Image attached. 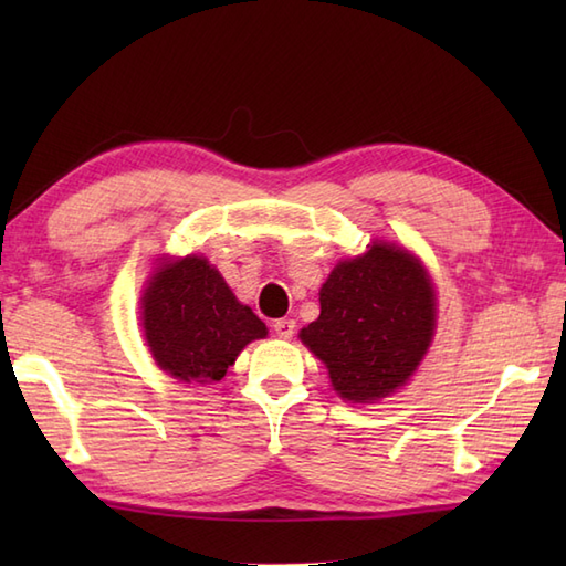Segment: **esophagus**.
<instances>
[{"label":"esophagus","instance_id":"34e87169","mask_svg":"<svg viewBox=\"0 0 566 566\" xmlns=\"http://www.w3.org/2000/svg\"><path fill=\"white\" fill-rule=\"evenodd\" d=\"M272 328H274L276 335H280L282 340H290L292 335H294V331H296V323L292 318H280V321L272 323Z\"/></svg>","mask_w":566,"mask_h":566}]
</instances>
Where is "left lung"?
<instances>
[{"instance_id": "left-lung-1", "label": "left lung", "mask_w": 566, "mask_h": 566, "mask_svg": "<svg viewBox=\"0 0 566 566\" xmlns=\"http://www.w3.org/2000/svg\"><path fill=\"white\" fill-rule=\"evenodd\" d=\"M436 333V290L423 264L391 243L343 260L321 286V316L298 338L350 403H375L411 379Z\"/></svg>"}]
</instances>
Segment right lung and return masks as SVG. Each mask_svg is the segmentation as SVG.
Returning a JSON list of instances; mask_svg holds the SVG:
<instances>
[{"label":"right lung","instance_id":"obj_1","mask_svg":"<svg viewBox=\"0 0 566 566\" xmlns=\"http://www.w3.org/2000/svg\"><path fill=\"white\" fill-rule=\"evenodd\" d=\"M140 308L155 365L185 384L221 381L240 350L268 335L219 270L199 255L160 262Z\"/></svg>","mask_w":566,"mask_h":566}]
</instances>
